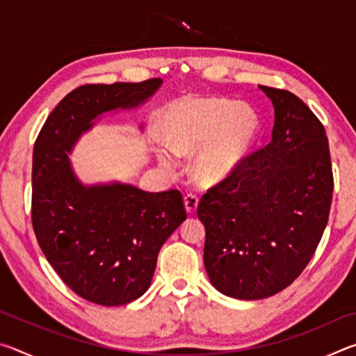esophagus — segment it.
<instances>
[{"mask_svg":"<svg viewBox=\"0 0 356 356\" xmlns=\"http://www.w3.org/2000/svg\"><path fill=\"white\" fill-rule=\"evenodd\" d=\"M184 206H185L186 213L193 215V213H196L197 206H200V200H197L195 195H186L184 197Z\"/></svg>","mask_w":356,"mask_h":356,"instance_id":"1","label":"esophagus"}]
</instances>
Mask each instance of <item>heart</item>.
Listing matches in <instances>:
<instances>
[{"mask_svg":"<svg viewBox=\"0 0 356 356\" xmlns=\"http://www.w3.org/2000/svg\"><path fill=\"white\" fill-rule=\"evenodd\" d=\"M259 136V119L251 108L225 99H186L174 105L165 125V143L155 155L165 170L176 155L195 154L193 177L202 185L225 182L248 159Z\"/></svg>","mask_w":356,"mask_h":356,"instance_id":"obj_1","label":"heart"}]
</instances>
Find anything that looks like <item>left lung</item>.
I'll use <instances>...</instances> for the list:
<instances>
[{
	"instance_id": "8db88e82",
	"label": "left lung",
	"mask_w": 356,
	"mask_h": 356,
	"mask_svg": "<svg viewBox=\"0 0 356 356\" xmlns=\"http://www.w3.org/2000/svg\"><path fill=\"white\" fill-rule=\"evenodd\" d=\"M272 100V141L204 195V265L216 291L262 300L291 286L321 242L333 196L327 134L297 95L259 86Z\"/></svg>"
}]
</instances>
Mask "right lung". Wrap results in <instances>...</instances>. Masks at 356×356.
<instances>
[{"label":"right lung","mask_w":356,"mask_h":356,"mask_svg":"<svg viewBox=\"0 0 356 356\" xmlns=\"http://www.w3.org/2000/svg\"><path fill=\"white\" fill-rule=\"evenodd\" d=\"M163 80L86 84L59 102L33 152V227L47 261L76 295L120 306L147 291L160 248L186 220L177 190L134 184H84L69 155L111 113L143 106ZM144 130V125H140Z\"/></svg>","instance_id":"obj_1"}]
</instances>
